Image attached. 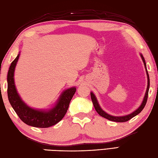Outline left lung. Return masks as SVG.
Listing matches in <instances>:
<instances>
[{
    "label": "left lung",
    "mask_w": 158,
    "mask_h": 158,
    "mask_svg": "<svg viewBox=\"0 0 158 158\" xmlns=\"http://www.w3.org/2000/svg\"><path fill=\"white\" fill-rule=\"evenodd\" d=\"M140 56L141 57V58L143 60V62L144 63V66H145V68L146 70V73H147V90L145 92V96H144V98L143 100V102L141 103V105H140V106L139 107L138 109L136 110H135V111H133L132 113H131L130 114H128V115H123V116H113V115H110L109 114H108L107 113H106L105 110H103L100 107L99 103L98 102V100H97L96 97L95 96L94 94L92 92H90V95H91V98H92V101L93 102L94 106L96 110V112L98 113L100 116H102L105 118L109 119L110 121H112V122H126L127 121L130 120V119H132V117H135L136 115H138L140 112L142 111L143 109L145 107L146 103H147V98H148V92H149V85H150V82H149V76L148 72H147V65H146V62L145 58L143 56V55L141 53H140Z\"/></svg>",
    "instance_id": "obj_1"
}]
</instances>
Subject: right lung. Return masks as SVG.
Returning <instances> with one entry per match:
<instances>
[{"instance_id": "right-lung-1", "label": "right lung", "mask_w": 158, "mask_h": 158, "mask_svg": "<svg viewBox=\"0 0 158 158\" xmlns=\"http://www.w3.org/2000/svg\"><path fill=\"white\" fill-rule=\"evenodd\" d=\"M19 55L20 53L11 62L7 74V94L10 104L20 119L28 126L44 128L55 125L66 113L76 88L72 87L64 90L51 109H38L29 106L21 98L15 85V69Z\"/></svg>"}]
</instances>
